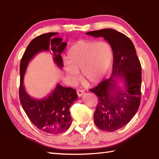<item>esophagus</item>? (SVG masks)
<instances>
[{
	"instance_id": "obj_1",
	"label": "esophagus",
	"mask_w": 159,
	"mask_h": 159,
	"mask_svg": "<svg viewBox=\"0 0 159 159\" xmlns=\"http://www.w3.org/2000/svg\"><path fill=\"white\" fill-rule=\"evenodd\" d=\"M83 94H84V91L82 90H77V95L79 97H81L83 96Z\"/></svg>"
}]
</instances>
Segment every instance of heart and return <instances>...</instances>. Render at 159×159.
<instances>
[{
  "instance_id": "b5f03b06",
  "label": "heart",
  "mask_w": 159,
  "mask_h": 159,
  "mask_svg": "<svg viewBox=\"0 0 159 159\" xmlns=\"http://www.w3.org/2000/svg\"><path fill=\"white\" fill-rule=\"evenodd\" d=\"M68 61L64 70L72 81L79 80L81 70L83 80L88 84H96L105 76L111 64L113 52L105 42L80 41L68 52Z\"/></svg>"
}]
</instances>
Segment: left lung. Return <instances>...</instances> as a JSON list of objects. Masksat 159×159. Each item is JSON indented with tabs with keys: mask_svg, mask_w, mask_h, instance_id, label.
Here are the masks:
<instances>
[{
	"mask_svg": "<svg viewBox=\"0 0 159 159\" xmlns=\"http://www.w3.org/2000/svg\"><path fill=\"white\" fill-rule=\"evenodd\" d=\"M103 39L113 50L112 74L90 90L98 98L94 114L95 125L114 132L127 125L138 111L141 100L142 68L131 40L120 32L104 29L85 33ZM121 82L123 86L118 85Z\"/></svg>",
	"mask_w": 159,
	"mask_h": 159,
	"instance_id": "1",
	"label": "left lung"
}]
</instances>
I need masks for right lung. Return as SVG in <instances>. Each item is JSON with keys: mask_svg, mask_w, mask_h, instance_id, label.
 I'll return each mask as SVG.
<instances>
[{"mask_svg": "<svg viewBox=\"0 0 159 159\" xmlns=\"http://www.w3.org/2000/svg\"><path fill=\"white\" fill-rule=\"evenodd\" d=\"M58 33L50 32L34 39L26 48L20 63V99L23 109L29 120L39 130L50 134L63 133L72 123L70 107L78 99L76 91L71 88L63 87L57 83L47 97L36 99L26 93L24 85V77L28 64L38 53L49 52L58 68L62 69L61 54L65 49L66 43L62 39L55 37Z\"/></svg>", "mask_w": 159, "mask_h": 159, "instance_id": "right-lung-1", "label": "right lung"}]
</instances>
